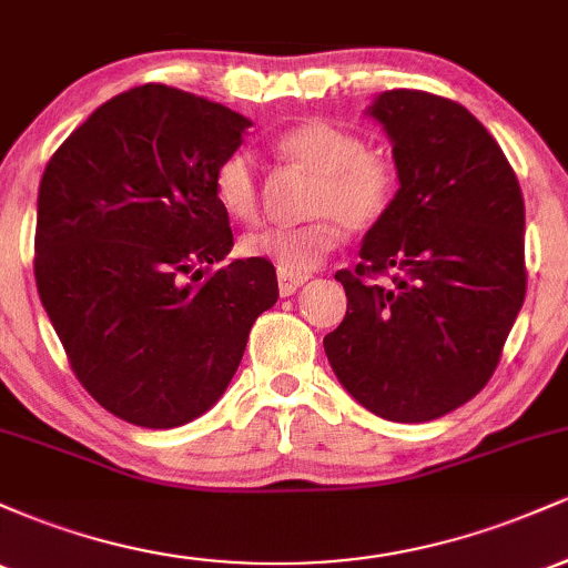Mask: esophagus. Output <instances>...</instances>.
<instances>
[{"label": "esophagus", "instance_id": "34e87169", "mask_svg": "<svg viewBox=\"0 0 568 568\" xmlns=\"http://www.w3.org/2000/svg\"><path fill=\"white\" fill-rule=\"evenodd\" d=\"M277 283H280V296H293V293L306 283V275H283V272H280Z\"/></svg>", "mask_w": 568, "mask_h": 568}]
</instances>
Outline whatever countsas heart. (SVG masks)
Listing matches in <instances>:
<instances>
[{"label": "heart", "instance_id": "heart-1", "mask_svg": "<svg viewBox=\"0 0 568 568\" xmlns=\"http://www.w3.org/2000/svg\"><path fill=\"white\" fill-rule=\"evenodd\" d=\"M275 146L283 158L315 173L306 197V213L315 219L251 232L240 247L245 256L275 264L283 275H306L342 243V224L368 230L384 219L395 200V168L382 154L368 152L361 135L328 120L298 122L277 135ZM213 194L230 219H256L258 175L251 154L237 149L219 162Z\"/></svg>", "mask_w": 568, "mask_h": 568}]
</instances>
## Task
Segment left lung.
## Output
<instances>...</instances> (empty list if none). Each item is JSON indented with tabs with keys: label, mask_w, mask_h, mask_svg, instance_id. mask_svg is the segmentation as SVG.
I'll use <instances>...</instances> for the list:
<instances>
[{
	"label": "left lung",
	"mask_w": 568,
	"mask_h": 568,
	"mask_svg": "<svg viewBox=\"0 0 568 568\" xmlns=\"http://www.w3.org/2000/svg\"><path fill=\"white\" fill-rule=\"evenodd\" d=\"M368 114L393 141L400 189L355 272H336L347 315L323 347L371 414L429 422L486 387L524 306V194L462 103L387 90ZM387 271V286L373 283Z\"/></svg>",
	"instance_id": "8db88e82"
}]
</instances>
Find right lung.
Instances as JSON below:
<instances>
[{
  "label": "right lung",
  "instance_id": "right-lung-1",
  "mask_svg": "<svg viewBox=\"0 0 568 568\" xmlns=\"http://www.w3.org/2000/svg\"><path fill=\"white\" fill-rule=\"evenodd\" d=\"M251 120L141 84L58 146L37 200L34 277L82 387L130 425L197 419L230 387L275 266L224 262L234 240L213 171Z\"/></svg>",
  "mask_w": 568,
  "mask_h": 568
}]
</instances>
